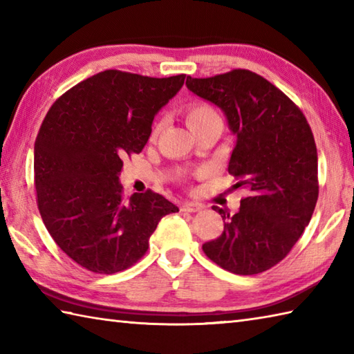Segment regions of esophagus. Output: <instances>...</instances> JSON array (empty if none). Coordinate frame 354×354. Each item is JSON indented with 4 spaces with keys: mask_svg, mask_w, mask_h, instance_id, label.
Wrapping results in <instances>:
<instances>
[{
    "mask_svg": "<svg viewBox=\"0 0 354 354\" xmlns=\"http://www.w3.org/2000/svg\"><path fill=\"white\" fill-rule=\"evenodd\" d=\"M202 208H204V205L196 204V202H184L181 205V209L185 213H198Z\"/></svg>",
    "mask_w": 354,
    "mask_h": 354,
    "instance_id": "1",
    "label": "esophagus"
}]
</instances>
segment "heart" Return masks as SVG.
Here are the masks:
<instances>
[{
	"instance_id": "1",
	"label": "heart",
	"mask_w": 354,
	"mask_h": 354,
	"mask_svg": "<svg viewBox=\"0 0 354 354\" xmlns=\"http://www.w3.org/2000/svg\"><path fill=\"white\" fill-rule=\"evenodd\" d=\"M185 118L187 124L192 131L201 129V127H205L209 124H222V117L219 115L212 104L204 103V102H193L185 109ZM162 122H158L152 131V137L161 131Z\"/></svg>"
}]
</instances>
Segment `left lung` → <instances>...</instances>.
Instances as JSON below:
<instances>
[{
    "label": "left lung",
    "mask_w": 354,
    "mask_h": 354,
    "mask_svg": "<svg viewBox=\"0 0 354 354\" xmlns=\"http://www.w3.org/2000/svg\"><path fill=\"white\" fill-rule=\"evenodd\" d=\"M187 88L221 108L236 146L228 173L248 196L236 214L213 207L222 234L202 245L216 265L255 275L289 254L309 225L318 201V153L299 108L270 82L248 70L208 79L187 77Z\"/></svg>",
    "instance_id": "8db88e82"
}]
</instances>
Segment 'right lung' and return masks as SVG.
Listing matches in <instances>:
<instances>
[{"mask_svg":"<svg viewBox=\"0 0 354 354\" xmlns=\"http://www.w3.org/2000/svg\"><path fill=\"white\" fill-rule=\"evenodd\" d=\"M184 80L106 70L73 86L45 115L35 141L37 208L53 240L82 268L115 274L132 266L158 222L179 212L150 190L124 199L120 173Z\"/></svg>","mask_w":354,"mask_h":354,"instance_id":"right-lung-1","label":"right lung"}]
</instances>
